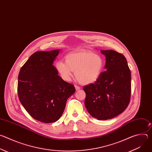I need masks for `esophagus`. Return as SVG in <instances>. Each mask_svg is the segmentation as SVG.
Listing matches in <instances>:
<instances>
[{"instance_id":"1","label":"esophagus","mask_w":152,"mask_h":152,"mask_svg":"<svg viewBox=\"0 0 152 152\" xmlns=\"http://www.w3.org/2000/svg\"><path fill=\"white\" fill-rule=\"evenodd\" d=\"M75 89H76V91L79 90L80 89V86H77V85H75Z\"/></svg>"}]
</instances>
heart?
<instances>
[{
	"label": "heart",
	"instance_id": "b5f03b06",
	"mask_svg": "<svg viewBox=\"0 0 152 152\" xmlns=\"http://www.w3.org/2000/svg\"><path fill=\"white\" fill-rule=\"evenodd\" d=\"M66 62L58 61L55 67L62 79L70 81L75 72V77L83 85L96 82L101 76L104 61L99 55L91 51H81L71 53L65 57Z\"/></svg>",
	"mask_w": 152,
	"mask_h": 152
}]
</instances>
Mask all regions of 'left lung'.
Listing matches in <instances>:
<instances>
[{"instance_id":"8db88e82","label":"left lung","mask_w":152,"mask_h":152,"mask_svg":"<svg viewBox=\"0 0 152 152\" xmlns=\"http://www.w3.org/2000/svg\"><path fill=\"white\" fill-rule=\"evenodd\" d=\"M106 57V71L94 83L83 87L85 105L89 114L99 120L111 119L127 108L131 94V74L123 55L102 50Z\"/></svg>"}]
</instances>
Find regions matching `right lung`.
Returning <instances> with one entry per match:
<instances>
[{"label": "right lung", "mask_w": 152, "mask_h": 152, "mask_svg": "<svg viewBox=\"0 0 152 152\" xmlns=\"http://www.w3.org/2000/svg\"><path fill=\"white\" fill-rule=\"evenodd\" d=\"M59 53V49L34 53L18 74L20 102L32 117L42 123L58 120L75 92L73 85L64 81L53 65Z\"/></svg>", "instance_id": "obj_1"}]
</instances>
